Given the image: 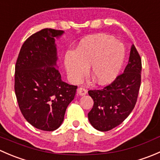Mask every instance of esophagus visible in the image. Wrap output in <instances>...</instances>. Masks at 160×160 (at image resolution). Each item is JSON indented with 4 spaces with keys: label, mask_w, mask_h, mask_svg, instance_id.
I'll return each mask as SVG.
<instances>
[{
    "label": "esophagus",
    "mask_w": 160,
    "mask_h": 160,
    "mask_svg": "<svg viewBox=\"0 0 160 160\" xmlns=\"http://www.w3.org/2000/svg\"><path fill=\"white\" fill-rule=\"evenodd\" d=\"M77 92L78 94L80 95V96H83V95H85L88 93V90L85 89L84 88H79L78 89H77Z\"/></svg>",
    "instance_id": "esophagus-1"
}]
</instances>
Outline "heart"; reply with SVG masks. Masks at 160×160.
Returning <instances> with one entry per match:
<instances>
[{
	"label": "heart",
	"mask_w": 160,
	"mask_h": 160,
	"mask_svg": "<svg viewBox=\"0 0 160 160\" xmlns=\"http://www.w3.org/2000/svg\"><path fill=\"white\" fill-rule=\"evenodd\" d=\"M125 59L122 43L108 35H95L82 41L75 52L65 56V67L70 80L78 82L86 75L90 67V75L98 84L111 83L117 77Z\"/></svg>",
	"instance_id": "1"
}]
</instances>
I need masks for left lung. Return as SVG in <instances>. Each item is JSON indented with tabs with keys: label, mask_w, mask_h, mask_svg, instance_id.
I'll list each match as a JSON object with an SVG mask.
<instances>
[{
	"label": "left lung",
	"mask_w": 160,
	"mask_h": 160,
	"mask_svg": "<svg viewBox=\"0 0 160 160\" xmlns=\"http://www.w3.org/2000/svg\"><path fill=\"white\" fill-rule=\"evenodd\" d=\"M142 60L132 45L129 60L124 72L103 89L90 90L93 106L88 113L92 126L108 132L122 124L135 108L141 85Z\"/></svg>",
	"instance_id": "8db88e82"
}]
</instances>
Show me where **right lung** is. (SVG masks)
Masks as SVG:
<instances>
[{
    "mask_svg": "<svg viewBox=\"0 0 160 160\" xmlns=\"http://www.w3.org/2000/svg\"><path fill=\"white\" fill-rule=\"evenodd\" d=\"M63 31L44 28L28 37L18 56L14 91L24 118L38 129H57L77 86L61 80L55 38Z\"/></svg>",
    "mask_w": 160,
    "mask_h": 160,
    "instance_id": "1",
    "label": "right lung"
}]
</instances>
